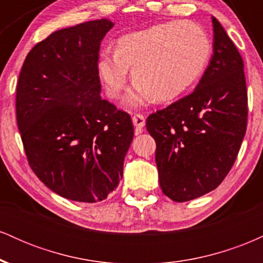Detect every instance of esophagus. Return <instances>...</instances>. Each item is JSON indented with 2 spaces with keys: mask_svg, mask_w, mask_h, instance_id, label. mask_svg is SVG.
<instances>
[{
  "mask_svg": "<svg viewBox=\"0 0 263 263\" xmlns=\"http://www.w3.org/2000/svg\"><path fill=\"white\" fill-rule=\"evenodd\" d=\"M132 122H134V126L136 127V134H141L142 128L146 125V119H144L143 115L136 114L134 117H132Z\"/></svg>",
  "mask_w": 263,
  "mask_h": 263,
  "instance_id": "obj_1",
  "label": "esophagus"
}]
</instances>
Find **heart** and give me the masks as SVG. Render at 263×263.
Listing matches in <instances>:
<instances>
[{"instance_id":"b5f03b06","label":"heart","mask_w":263,"mask_h":263,"mask_svg":"<svg viewBox=\"0 0 263 263\" xmlns=\"http://www.w3.org/2000/svg\"><path fill=\"white\" fill-rule=\"evenodd\" d=\"M211 41L200 25L189 21L162 23L117 41L116 52L104 49L98 75L107 96L121 95L132 69L134 89L126 96L129 106L174 100L203 74L211 55Z\"/></svg>"}]
</instances>
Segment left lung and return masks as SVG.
Instances as JSON below:
<instances>
[{
  "label": "left lung",
  "mask_w": 263,
  "mask_h": 263,
  "mask_svg": "<svg viewBox=\"0 0 263 263\" xmlns=\"http://www.w3.org/2000/svg\"><path fill=\"white\" fill-rule=\"evenodd\" d=\"M213 55L195 90L149 115L159 185L172 200L201 197L224 180L236 159L247 123L243 62L215 17Z\"/></svg>",
  "instance_id": "1"
}]
</instances>
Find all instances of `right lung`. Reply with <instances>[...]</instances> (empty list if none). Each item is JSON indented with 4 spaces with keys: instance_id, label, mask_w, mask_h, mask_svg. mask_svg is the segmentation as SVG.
<instances>
[{
    "instance_id": "obj_1",
    "label": "right lung",
    "mask_w": 263,
    "mask_h": 263,
    "mask_svg": "<svg viewBox=\"0 0 263 263\" xmlns=\"http://www.w3.org/2000/svg\"><path fill=\"white\" fill-rule=\"evenodd\" d=\"M112 27L102 18L53 32L32 48L18 78L17 125L32 171L81 203L117 188L134 140L129 115L100 96L96 64Z\"/></svg>"
}]
</instances>
